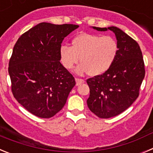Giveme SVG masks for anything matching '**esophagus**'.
<instances>
[{
    "instance_id": "obj_1",
    "label": "esophagus",
    "mask_w": 153,
    "mask_h": 153,
    "mask_svg": "<svg viewBox=\"0 0 153 153\" xmlns=\"http://www.w3.org/2000/svg\"><path fill=\"white\" fill-rule=\"evenodd\" d=\"M84 82V79H79V78H76V86H79V85L82 84V83H83Z\"/></svg>"
}]
</instances>
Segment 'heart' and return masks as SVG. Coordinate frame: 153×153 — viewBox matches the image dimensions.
Returning a JSON list of instances; mask_svg holds the SVG:
<instances>
[{
    "instance_id": "1",
    "label": "heart",
    "mask_w": 153,
    "mask_h": 153,
    "mask_svg": "<svg viewBox=\"0 0 153 153\" xmlns=\"http://www.w3.org/2000/svg\"><path fill=\"white\" fill-rule=\"evenodd\" d=\"M118 52V43L113 36L81 33L73 38L71 47H60V58L67 70H71L79 59L81 64L76 72H86L94 76L104 74L111 67Z\"/></svg>"
}]
</instances>
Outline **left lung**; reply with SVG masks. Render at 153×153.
<instances>
[{
	"instance_id": "left-lung-1",
	"label": "left lung",
	"mask_w": 153,
	"mask_h": 153,
	"mask_svg": "<svg viewBox=\"0 0 153 153\" xmlns=\"http://www.w3.org/2000/svg\"><path fill=\"white\" fill-rule=\"evenodd\" d=\"M99 31L112 30L119 45L117 59L111 67L101 75L89 78V109L102 119L116 117L128 109L140 94L145 76L143 53L137 42L117 27H97Z\"/></svg>"
}]
</instances>
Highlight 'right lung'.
I'll list each match as a JSON object with an SVG mask.
<instances>
[{
    "label": "right lung",
    "instance_id": "1",
    "mask_svg": "<svg viewBox=\"0 0 153 153\" xmlns=\"http://www.w3.org/2000/svg\"><path fill=\"white\" fill-rule=\"evenodd\" d=\"M78 27L40 23L23 33L13 47L8 67L12 93L36 117L56 115L75 86L73 75L60 63V49L64 37Z\"/></svg>",
    "mask_w": 153,
    "mask_h": 153
}]
</instances>
